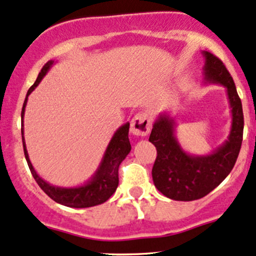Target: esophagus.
<instances>
[{"label": "esophagus", "instance_id": "34e87169", "mask_svg": "<svg viewBox=\"0 0 256 256\" xmlns=\"http://www.w3.org/2000/svg\"><path fill=\"white\" fill-rule=\"evenodd\" d=\"M150 118L145 114H138L130 122V133L136 136H145L150 132Z\"/></svg>", "mask_w": 256, "mask_h": 256}]
</instances>
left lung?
Returning <instances> with one entry per match:
<instances>
[{"instance_id":"left-lung-1","label":"left lung","mask_w":256,"mask_h":256,"mask_svg":"<svg viewBox=\"0 0 256 256\" xmlns=\"http://www.w3.org/2000/svg\"><path fill=\"white\" fill-rule=\"evenodd\" d=\"M204 56V84H218L226 89L230 108V129L227 139L206 155L189 154L176 136V120L161 112L152 124L149 142L158 150L152 180L164 196L177 202H192L208 195L230 174L237 161L243 140L244 118L242 101L224 64L208 51Z\"/></svg>"}]
</instances>
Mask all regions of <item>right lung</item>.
I'll return each mask as SVG.
<instances>
[{
	"label": "right lung",
	"instance_id": "add662e5",
	"mask_svg": "<svg viewBox=\"0 0 256 256\" xmlns=\"http://www.w3.org/2000/svg\"><path fill=\"white\" fill-rule=\"evenodd\" d=\"M54 63H56L54 61H48L44 66L39 76H38L36 82L28 90L26 100H24L23 108H22V140H23L24 155H26V162H28L30 172H32L34 180L52 200L61 205L68 206V208H92V206L105 202L116 192L118 186V167H120V162L127 158L132 149L130 142L128 138L129 123H124L114 132L98 168L84 184L76 186H58L42 180L32 167L28 155V150H26V139H24V114H26L28 96L34 92L35 88L40 84V82L48 73V70H51Z\"/></svg>",
	"mask_w": 256,
	"mask_h": 256
}]
</instances>
